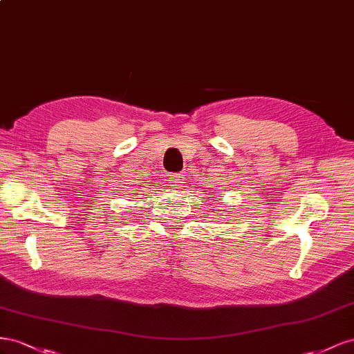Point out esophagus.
<instances>
[{
    "label": "esophagus",
    "instance_id": "34e87169",
    "mask_svg": "<svg viewBox=\"0 0 354 354\" xmlns=\"http://www.w3.org/2000/svg\"><path fill=\"white\" fill-rule=\"evenodd\" d=\"M183 176H179V175H169V184H171L174 187H179L180 184H184L183 183V179H180Z\"/></svg>",
    "mask_w": 354,
    "mask_h": 354
}]
</instances>
